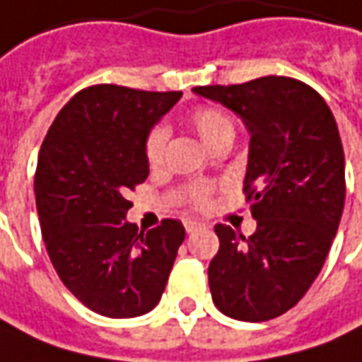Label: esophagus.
I'll return each mask as SVG.
<instances>
[{
    "label": "esophagus",
    "instance_id": "1",
    "mask_svg": "<svg viewBox=\"0 0 362 362\" xmlns=\"http://www.w3.org/2000/svg\"><path fill=\"white\" fill-rule=\"evenodd\" d=\"M202 226H204V224L198 222V220H184V228H186V232L198 230V228H202Z\"/></svg>",
    "mask_w": 362,
    "mask_h": 362
}]
</instances>
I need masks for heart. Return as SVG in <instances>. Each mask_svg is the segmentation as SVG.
<instances>
[{"mask_svg": "<svg viewBox=\"0 0 362 362\" xmlns=\"http://www.w3.org/2000/svg\"><path fill=\"white\" fill-rule=\"evenodd\" d=\"M188 126L192 128L198 138L214 150L220 144H230L236 134V122L230 112L218 106H200L194 107L188 114ZM166 148H168V132L162 126H154L148 132L144 140V158L146 164L152 170H158L166 160ZM214 184L208 182H196L186 188V198L194 208H206L212 200Z\"/></svg>", "mask_w": 362, "mask_h": 362, "instance_id": "heart-1", "label": "heart"}]
</instances>
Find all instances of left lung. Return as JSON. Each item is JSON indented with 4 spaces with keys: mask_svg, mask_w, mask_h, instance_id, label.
I'll list each match as a JSON object with an SVG mask.
<instances>
[{
    "mask_svg": "<svg viewBox=\"0 0 362 362\" xmlns=\"http://www.w3.org/2000/svg\"><path fill=\"white\" fill-rule=\"evenodd\" d=\"M194 92L236 112L250 132L244 196L256 232L216 224L208 267L212 300L236 320L262 322L293 308L318 276L344 206V154L327 102L308 83L264 76Z\"/></svg>",
    "mask_w": 362,
    "mask_h": 362,
    "instance_id": "left-lung-1",
    "label": "left lung"
}]
</instances>
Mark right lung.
Here are the masks:
<instances>
[{"label": "right lung", "mask_w": 362, "mask_h": 362, "mask_svg": "<svg viewBox=\"0 0 362 362\" xmlns=\"http://www.w3.org/2000/svg\"><path fill=\"white\" fill-rule=\"evenodd\" d=\"M180 95L90 86L45 134L33 182L45 250L66 288L98 315L150 313L184 243L178 220L148 232L126 220L128 194L150 172L144 140Z\"/></svg>", "instance_id": "1"}]
</instances>
